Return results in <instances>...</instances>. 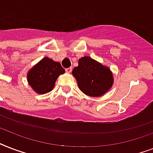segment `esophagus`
Here are the masks:
<instances>
[{"label": "esophagus", "mask_w": 153, "mask_h": 153, "mask_svg": "<svg viewBox=\"0 0 153 153\" xmlns=\"http://www.w3.org/2000/svg\"><path fill=\"white\" fill-rule=\"evenodd\" d=\"M72 71V67H69V68H66V72L67 73H71Z\"/></svg>", "instance_id": "34e87169"}]
</instances>
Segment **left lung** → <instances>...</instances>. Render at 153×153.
Returning <instances> with one entry per match:
<instances>
[{"label":"left lung","mask_w":153,"mask_h":153,"mask_svg":"<svg viewBox=\"0 0 153 153\" xmlns=\"http://www.w3.org/2000/svg\"><path fill=\"white\" fill-rule=\"evenodd\" d=\"M72 74L79 90L91 97L104 95L114 84L113 73L109 67L89 56L79 59V65L74 67Z\"/></svg>","instance_id":"obj_1"}]
</instances>
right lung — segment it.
Here are the masks:
<instances>
[{"instance_id": "add662e5", "label": "right lung", "mask_w": 153, "mask_h": 153, "mask_svg": "<svg viewBox=\"0 0 153 153\" xmlns=\"http://www.w3.org/2000/svg\"><path fill=\"white\" fill-rule=\"evenodd\" d=\"M64 73L59 62L44 57L28 71L27 80L36 93L44 94L52 91L58 77Z\"/></svg>"}]
</instances>
